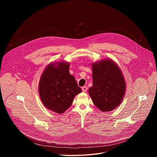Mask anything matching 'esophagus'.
Wrapping results in <instances>:
<instances>
[{
  "instance_id": "obj_1",
  "label": "esophagus",
  "mask_w": 157,
  "mask_h": 157,
  "mask_svg": "<svg viewBox=\"0 0 157 157\" xmlns=\"http://www.w3.org/2000/svg\"><path fill=\"white\" fill-rule=\"evenodd\" d=\"M82 90L84 93H86L87 90V87L86 86H83V87H82Z\"/></svg>"
}]
</instances>
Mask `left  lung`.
Instances as JSON below:
<instances>
[{"label":"left lung","instance_id":"8db88e82","mask_svg":"<svg viewBox=\"0 0 157 157\" xmlns=\"http://www.w3.org/2000/svg\"><path fill=\"white\" fill-rule=\"evenodd\" d=\"M93 86L89 94L94 104L102 112L117 108L122 102L126 90L125 81L117 64L110 58L92 63Z\"/></svg>","mask_w":157,"mask_h":157}]
</instances>
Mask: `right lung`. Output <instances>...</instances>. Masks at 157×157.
I'll list each match as a JSON object with an SVG mask.
<instances>
[{"label": "right lung", "mask_w": 157, "mask_h": 157, "mask_svg": "<svg viewBox=\"0 0 157 157\" xmlns=\"http://www.w3.org/2000/svg\"><path fill=\"white\" fill-rule=\"evenodd\" d=\"M70 63L65 61L48 64L40 76L38 92L40 99L48 109L63 114L72 104L82 90L70 73Z\"/></svg>", "instance_id": "obj_1"}]
</instances>
